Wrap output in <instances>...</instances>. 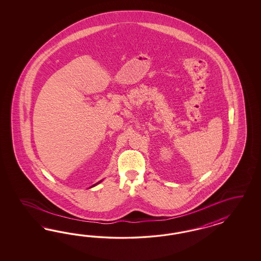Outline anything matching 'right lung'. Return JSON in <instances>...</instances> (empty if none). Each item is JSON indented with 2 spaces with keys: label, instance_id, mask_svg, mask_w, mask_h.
I'll list each match as a JSON object with an SVG mask.
<instances>
[{
  "label": "right lung",
  "instance_id": "obj_1",
  "mask_svg": "<svg viewBox=\"0 0 261 261\" xmlns=\"http://www.w3.org/2000/svg\"><path fill=\"white\" fill-rule=\"evenodd\" d=\"M102 182V180H100V181H99V182H96V184H95V185H93V186H92V187H91V188H93V187H95V186H96V185H98V184H99V182Z\"/></svg>",
  "mask_w": 261,
  "mask_h": 261
}]
</instances>
